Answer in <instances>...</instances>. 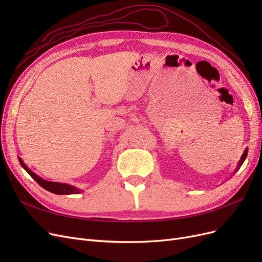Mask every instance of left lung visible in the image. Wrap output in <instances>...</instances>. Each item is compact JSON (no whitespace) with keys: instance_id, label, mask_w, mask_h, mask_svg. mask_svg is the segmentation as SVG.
<instances>
[{"instance_id":"8db88e82","label":"left lung","mask_w":262,"mask_h":262,"mask_svg":"<svg viewBox=\"0 0 262 262\" xmlns=\"http://www.w3.org/2000/svg\"><path fill=\"white\" fill-rule=\"evenodd\" d=\"M247 154H248V149H245V152H244V154H243V156H242V158H241V162H239V166L244 163V161L246 160V157H247Z\"/></svg>"}]
</instances>
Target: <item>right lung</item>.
<instances>
[{"instance_id":"1","label":"right lung","mask_w":262,"mask_h":262,"mask_svg":"<svg viewBox=\"0 0 262 262\" xmlns=\"http://www.w3.org/2000/svg\"><path fill=\"white\" fill-rule=\"evenodd\" d=\"M18 160H19L20 165L24 167V169H25L29 173V175L38 182V185H40L43 189L48 190V191H50L52 193H55V194H76V193L81 192V190H78L77 188H75L73 186H70V185H67V184H60V182L47 181V180L40 178L39 176H37L35 172L31 171L27 167V166L24 164V162L20 160V158H18Z\"/></svg>"}]
</instances>
